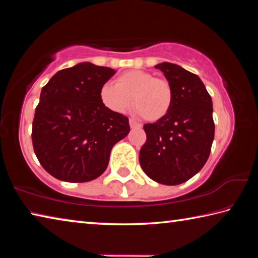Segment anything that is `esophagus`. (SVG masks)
<instances>
[{
	"label": "esophagus",
	"mask_w": 258,
	"mask_h": 258,
	"mask_svg": "<svg viewBox=\"0 0 258 258\" xmlns=\"http://www.w3.org/2000/svg\"><path fill=\"white\" fill-rule=\"evenodd\" d=\"M130 127L131 128H141V124H139L134 119H130Z\"/></svg>",
	"instance_id": "1"
}]
</instances>
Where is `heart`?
I'll return each mask as SVG.
<instances>
[{"label":"heart","mask_w":258,"mask_h":258,"mask_svg":"<svg viewBox=\"0 0 258 258\" xmlns=\"http://www.w3.org/2000/svg\"><path fill=\"white\" fill-rule=\"evenodd\" d=\"M100 99L109 110L125 113L132 106L149 121L165 118L173 103V89L166 78L146 71L133 69L121 74L113 83H104Z\"/></svg>","instance_id":"heart-1"}]
</instances>
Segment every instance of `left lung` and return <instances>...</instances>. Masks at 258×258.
Instances as JSON below:
<instances>
[{
    "label": "left lung",
    "mask_w": 258,
    "mask_h": 258,
    "mask_svg": "<svg viewBox=\"0 0 258 258\" xmlns=\"http://www.w3.org/2000/svg\"><path fill=\"white\" fill-rule=\"evenodd\" d=\"M155 67L171 83L173 103L165 118L143 126L147 141L140 150V165L151 180L176 185L195 176L211 154L213 102L197 75L171 62Z\"/></svg>",
    "instance_id": "1"
}]
</instances>
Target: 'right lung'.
Returning a JSON list of instances; mask_svg holds the SVG:
<instances>
[{"label": "right lung", "mask_w": 258, "mask_h": 258, "mask_svg": "<svg viewBox=\"0 0 258 258\" xmlns=\"http://www.w3.org/2000/svg\"><path fill=\"white\" fill-rule=\"evenodd\" d=\"M116 71L81 62L55 73L41 91L33 121L37 159L52 176L89 182L106 171L112 147L130 133L128 118L100 99Z\"/></svg>", "instance_id": "right-lung-1"}]
</instances>
